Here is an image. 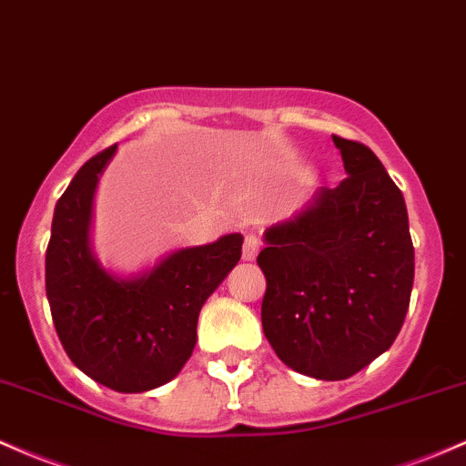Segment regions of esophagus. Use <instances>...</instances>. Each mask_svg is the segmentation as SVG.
<instances>
[{"mask_svg":"<svg viewBox=\"0 0 466 466\" xmlns=\"http://www.w3.org/2000/svg\"><path fill=\"white\" fill-rule=\"evenodd\" d=\"M258 249H260V238L257 234H248L243 243V260H254L258 257Z\"/></svg>","mask_w":466,"mask_h":466,"instance_id":"34e87169","label":"esophagus"}]
</instances>
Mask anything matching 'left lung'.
Returning a JSON list of instances; mask_svg holds the SVG:
<instances>
[{
	"mask_svg": "<svg viewBox=\"0 0 466 466\" xmlns=\"http://www.w3.org/2000/svg\"><path fill=\"white\" fill-rule=\"evenodd\" d=\"M347 178L265 229L260 320L276 356L299 374L345 380L385 354L405 323L413 245L402 192L380 158L331 137Z\"/></svg>",
	"mask_w": 466,
	"mask_h": 466,
	"instance_id": "1",
	"label": "left lung"
}]
</instances>
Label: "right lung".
<instances>
[{"label": "right lung", "mask_w": 466, "mask_h": 466, "mask_svg": "<svg viewBox=\"0 0 466 466\" xmlns=\"http://www.w3.org/2000/svg\"><path fill=\"white\" fill-rule=\"evenodd\" d=\"M116 146L81 166L55 206L46 252V296L70 360L121 393L157 390L197 345L203 303L241 258V234L181 248L135 276L108 272L92 254L96 183Z\"/></svg>", "instance_id": "right-lung-1"}]
</instances>
